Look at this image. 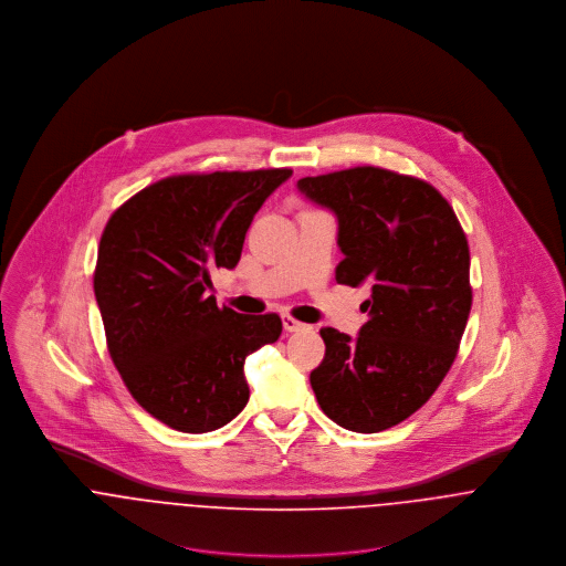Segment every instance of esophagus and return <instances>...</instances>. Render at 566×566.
<instances>
[{
	"mask_svg": "<svg viewBox=\"0 0 566 566\" xmlns=\"http://www.w3.org/2000/svg\"><path fill=\"white\" fill-rule=\"evenodd\" d=\"M283 326H285V331H303V328H310L305 323H298L296 318H292V316H287V314H283Z\"/></svg>",
	"mask_w": 566,
	"mask_h": 566,
	"instance_id": "obj_1",
	"label": "esophagus"
}]
</instances>
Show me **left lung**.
Segmentation results:
<instances>
[{
    "label": "left lung",
    "mask_w": 566,
    "mask_h": 566,
    "mask_svg": "<svg viewBox=\"0 0 566 566\" xmlns=\"http://www.w3.org/2000/svg\"><path fill=\"white\" fill-rule=\"evenodd\" d=\"M298 191L337 218L335 281L373 292L357 337L321 328L312 388L339 427L390 429L429 401L458 355L473 305L467 235L436 187L390 169L307 176Z\"/></svg>",
    "instance_id": "1"
}]
</instances>
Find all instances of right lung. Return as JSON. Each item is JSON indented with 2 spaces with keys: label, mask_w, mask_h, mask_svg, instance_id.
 <instances>
[{
  "label": "right lung",
  "mask_w": 566,
  "mask_h": 566,
  "mask_svg": "<svg viewBox=\"0 0 566 566\" xmlns=\"http://www.w3.org/2000/svg\"><path fill=\"white\" fill-rule=\"evenodd\" d=\"M292 169L180 174L142 189L108 220L93 274L106 344L128 392L185 433L224 427L250 390L243 361L279 339L276 314L243 316L209 296L245 231Z\"/></svg>",
  "instance_id": "right-lung-1"
}]
</instances>
